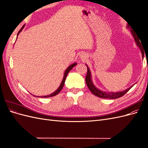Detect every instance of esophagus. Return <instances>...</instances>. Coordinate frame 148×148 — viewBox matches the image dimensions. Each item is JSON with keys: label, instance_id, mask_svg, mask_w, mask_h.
<instances>
[{"label": "esophagus", "instance_id": "34e87169", "mask_svg": "<svg viewBox=\"0 0 148 148\" xmlns=\"http://www.w3.org/2000/svg\"><path fill=\"white\" fill-rule=\"evenodd\" d=\"M87 58V56L86 55V54H84V53H82V55H81V59H86Z\"/></svg>", "mask_w": 148, "mask_h": 148}]
</instances>
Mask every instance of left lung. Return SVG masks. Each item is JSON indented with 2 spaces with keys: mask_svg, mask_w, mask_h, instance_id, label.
<instances>
[{
  "mask_svg": "<svg viewBox=\"0 0 148 148\" xmlns=\"http://www.w3.org/2000/svg\"><path fill=\"white\" fill-rule=\"evenodd\" d=\"M130 27V25L127 26V28ZM131 29V31L132 33L134 39H135V41L136 43V44L138 45V46L140 48V50L141 51L142 53V57L143 59L144 57V55H145V51L144 49H143V47L142 46V44L141 42L140 41V39H139V37L138 36V35L135 33L133 30L132 29V28H130ZM133 29V28H132ZM87 66V75L86 76V78H85V79H86V85L88 86V88H89L90 91L94 95H95L99 97H101V98H104V99H117V98H119L120 97L123 96L124 95H125V93L127 92L130 89H131V88H132L133 86H132L131 87H130L129 88H128L126 90H125L123 91H121V92H106V91H102L101 90H99L97 88H96L95 86V85L93 84L92 81H91V72L90 70H89L88 66L86 65Z\"/></svg>",
  "mask_w": 148,
  "mask_h": 148,
  "instance_id": "left-lung-1",
  "label": "left lung"
}]
</instances>
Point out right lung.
<instances>
[{
    "label": "right lung",
    "mask_w": 148,
    "mask_h": 148,
    "mask_svg": "<svg viewBox=\"0 0 148 148\" xmlns=\"http://www.w3.org/2000/svg\"><path fill=\"white\" fill-rule=\"evenodd\" d=\"M24 27H25V25H23V27H22V28L20 29V30L18 31V34H17V36L19 34V33L21 32V31H22V29H23V28ZM76 65H77V63H75V64H72V65H71L70 66H69L68 67V68L66 69V70H65V73H64V78H63V79H62V83H61V84H60V86L59 87V88H58L55 92H53V93L51 94V95H47V96H40V97H53V96H56L57 95H58V94H59V93L60 92V91L62 90V89L63 88V87H64V86L65 82V79H66V77L67 75H68V73H69V71H70L71 69H72L73 67H74Z\"/></svg>",
    "instance_id": "obj_1"
}]
</instances>
